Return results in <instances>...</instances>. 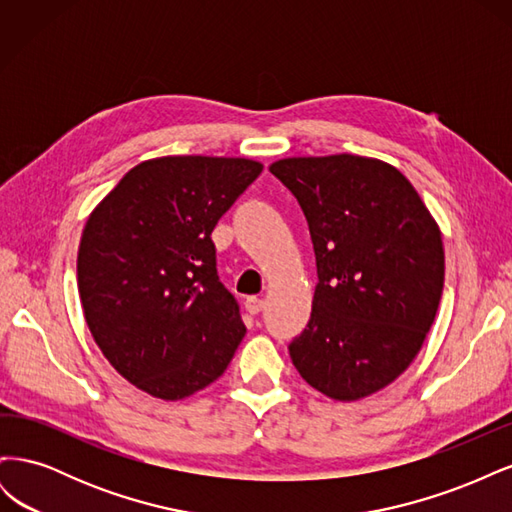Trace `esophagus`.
Returning <instances> with one entry per match:
<instances>
[{
  "mask_svg": "<svg viewBox=\"0 0 512 512\" xmlns=\"http://www.w3.org/2000/svg\"><path fill=\"white\" fill-rule=\"evenodd\" d=\"M262 305H265V301L262 299H258V297H247V301H245V309L250 314H258V312H262Z\"/></svg>",
  "mask_w": 512,
  "mask_h": 512,
  "instance_id": "esophagus-1",
  "label": "esophagus"
}]
</instances>
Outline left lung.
I'll use <instances>...</instances> for the list:
<instances>
[{
    "label": "left lung",
    "instance_id": "1",
    "mask_svg": "<svg viewBox=\"0 0 512 512\" xmlns=\"http://www.w3.org/2000/svg\"><path fill=\"white\" fill-rule=\"evenodd\" d=\"M271 173L299 200L318 284L288 346L301 378L337 401L378 393L421 350L444 286L442 235L412 183L376 158H284Z\"/></svg>",
    "mask_w": 512,
    "mask_h": 512
}]
</instances>
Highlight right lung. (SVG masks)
<instances>
[{"instance_id":"add662e5","label":"right lung","mask_w":512,"mask_h":512,"mask_svg":"<svg viewBox=\"0 0 512 512\" xmlns=\"http://www.w3.org/2000/svg\"><path fill=\"white\" fill-rule=\"evenodd\" d=\"M262 164L166 156L128 170L85 224L76 275L87 327L119 374L177 401L218 380L245 335L211 232Z\"/></svg>"}]
</instances>
